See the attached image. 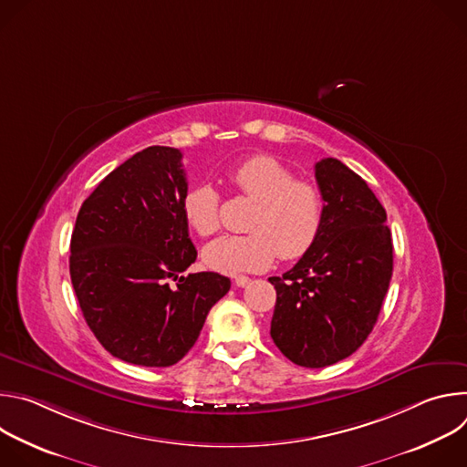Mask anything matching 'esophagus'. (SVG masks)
I'll return each instance as SVG.
<instances>
[{"label": "esophagus", "mask_w": 467, "mask_h": 467, "mask_svg": "<svg viewBox=\"0 0 467 467\" xmlns=\"http://www.w3.org/2000/svg\"><path fill=\"white\" fill-rule=\"evenodd\" d=\"M249 283H251V279L245 277V275H238V277L234 279V285H236L238 288H244V286H247Z\"/></svg>", "instance_id": "34e87169"}]
</instances>
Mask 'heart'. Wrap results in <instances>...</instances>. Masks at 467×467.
Segmentation results:
<instances>
[{
  "instance_id": "heart-1",
  "label": "heart",
  "mask_w": 467,
  "mask_h": 467,
  "mask_svg": "<svg viewBox=\"0 0 467 467\" xmlns=\"http://www.w3.org/2000/svg\"><path fill=\"white\" fill-rule=\"evenodd\" d=\"M234 188L258 202L247 229L251 234L222 236L203 249V260L214 272L236 275L262 272L275 262L299 260L317 244L325 225V199L317 186L274 157H253L231 177ZM182 214L202 236L222 225V195L211 182L192 186L182 197Z\"/></svg>"
}]
</instances>
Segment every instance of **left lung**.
I'll use <instances>...</instances> for the list:
<instances>
[{
    "instance_id": "1",
    "label": "left lung",
    "mask_w": 467,
    "mask_h": 467,
    "mask_svg": "<svg viewBox=\"0 0 467 467\" xmlns=\"http://www.w3.org/2000/svg\"><path fill=\"white\" fill-rule=\"evenodd\" d=\"M325 199L317 244L283 277L270 335L303 368H325L353 355L373 330L393 272L386 211L368 182L338 159L316 162Z\"/></svg>"
}]
</instances>
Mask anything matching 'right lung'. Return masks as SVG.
<instances>
[{"instance_id": "add662e5", "label": "right lung", "mask_w": 467, "mask_h": 467, "mask_svg": "<svg viewBox=\"0 0 467 467\" xmlns=\"http://www.w3.org/2000/svg\"><path fill=\"white\" fill-rule=\"evenodd\" d=\"M181 159L151 146L119 164L85 199L70 244L87 325L112 357L146 368L177 364L231 288L214 272L182 275L197 251L182 214Z\"/></svg>"}]
</instances>
